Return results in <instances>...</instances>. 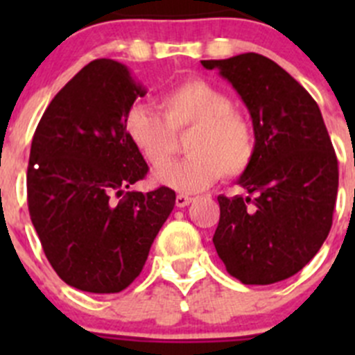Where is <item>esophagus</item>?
<instances>
[{"mask_svg": "<svg viewBox=\"0 0 355 355\" xmlns=\"http://www.w3.org/2000/svg\"><path fill=\"white\" fill-rule=\"evenodd\" d=\"M192 199L191 196H185V194H178L177 198H175V204H177V207H185V206H189V204L192 202Z\"/></svg>", "mask_w": 355, "mask_h": 355, "instance_id": "obj_1", "label": "esophagus"}]
</instances>
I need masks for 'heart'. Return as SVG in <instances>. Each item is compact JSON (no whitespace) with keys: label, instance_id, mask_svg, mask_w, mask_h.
Wrapping results in <instances>:
<instances>
[{"label":"heart","instance_id":"obj_1","mask_svg":"<svg viewBox=\"0 0 355 355\" xmlns=\"http://www.w3.org/2000/svg\"><path fill=\"white\" fill-rule=\"evenodd\" d=\"M163 116L151 106L135 105L125 132L151 168L166 166L178 139L192 132L187 159L157 171L156 182L173 191L199 192L221 177H239L256 155V132L225 91L202 78H189L161 94Z\"/></svg>","mask_w":355,"mask_h":355}]
</instances>
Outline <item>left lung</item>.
Returning <instances> with one entry per match:
<instances>
[{"mask_svg": "<svg viewBox=\"0 0 355 355\" xmlns=\"http://www.w3.org/2000/svg\"><path fill=\"white\" fill-rule=\"evenodd\" d=\"M200 63L234 85L256 132V155L239 178L249 196L218 198L213 244L242 284H277L302 270L330 234L335 149L316 101L273 60L244 53Z\"/></svg>", "mask_w": 355, "mask_h": 355, "instance_id": "left-lung-1", "label": "left lung"}]
</instances>
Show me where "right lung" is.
<instances>
[{
    "label": "right lung",
    "instance_id": "right-lung-1",
    "mask_svg": "<svg viewBox=\"0 0 355 355\" xmlns=\"http://www.w3.org/2000/svg\"><path fill=\"white\" fill-rule=\"evenodd\" d=\"M144 94L127 67L94 60L53 98L32 137V225L56 275L84 292L127 288L175 206L168 187L125 192L149 170L125 132Z\"/></svg>",
    "mask_w": 355,
    "mask_h": 355
}]
</instances>
